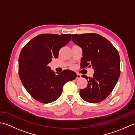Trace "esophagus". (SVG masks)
<instances>
[{
  "instance_id": "34e87169",
  "label": "esophagus",
  "mask_w": 135,
  "mask_h": 135,
  "mask_svg": "<svg viewBox=\"0 0 135 135\" xmlns=\"http://www.w3.org/2000/svg\"><path fill=\"white\" fill-rule=\"evenodd\" d=\"M81 78V76L80 75L79 73H77V76H76V79H80Z\"/></svg>"
}]
</instances>
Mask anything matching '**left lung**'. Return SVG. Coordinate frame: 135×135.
Masks as SVG:
<instances>
[{"label":"left lung","mask_w":135,"mask_h":135,"mask_svg":"<svg viewBox=\"0 0 135 135\" xmlns=\"http://www.w3.org/2000/svg\"><path fill=\"white\" fill-rule=\"evenodd\" d=\"M71 40L83 51L81 67L92 66L94 70L92 78L81 76L88 84L80 95L87 102L100 103L110 94L119 78V53L108 40L95 33L73 34Z\"/></svg>","instance_id":"left-lung-1"}]
</instances>
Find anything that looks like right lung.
Instances as JSON below:
<instances>
[{
  "mask_svg": "<svg viewBox=\"0 0 135 135\" xmlns=\"http://www.w3.org/2000/svg\"><path fill=\"white\" fill-rule=\"evenodd\" d=\"M71 40V34H44L32 38L24 46L18 58V74L24 87L41 103L54 102L62 94L63 87L76 78L70 70L55 73L48 65L57 58L60 49Z\"/></svg>",
  "mask_w": 135,
  "mask_h": 135,
  "instance_id": "obj_1",
  "label": "right lung"
}]
</instances>
